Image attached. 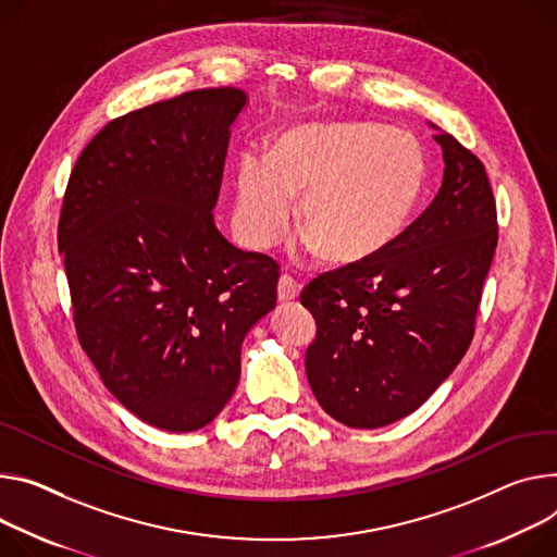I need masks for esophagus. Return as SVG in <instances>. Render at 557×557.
<instances>
[{"label": "esophagus", "instance_id": "34e87169", "mask_svg": "<svg viewBox=\"0 0 557 557\" xmlns=\"http://www.w3.org/2000/svg\"><path fill=\"white\" fill-rule=\"evenodd\" d=\"M299 295V284L290 275H282L277 282V297L280 301H290Z\"/></svg>", "mask_w": 557, "mask_h": 557}]
</instances>
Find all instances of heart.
<instances>
[{
  "instance_id": "obj_1",
  "label": "heart",
  "mask_w": 557,
  "mask_h": 557,
  "mask_svg": "<svg viewBox=\"0 0 557 557\" xmlns=\"http://www.w3.org/2000/svg\"><path fill=\"white\" fill-rule=\"evenodd\" d=\"M426 177L420 141L375 122L286 128L271 158L246 153L235 173V224L250 248H269L293 218L337 262L367 260L407 228Z\"/></svg>"
}]
</instances>
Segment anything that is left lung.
Returning <instances> with one entry per match:
<instances>
[{
    "label": "left lung",
    "instance_id": "8db88e82",
    "mask_svg": "<svg viewBox=\"0 0 557 557\" xmlns=\"http://www.w3.org/2000/svg\"><path fill=\"white\" fill-rule=\"evenodd\" d=\"M433 137L444 177L429 209L375 256L318 275L299 295L318 322L309 384L350 429H380L420 409L475 333L497 246L495 199L471 150L444 131Z\"/></svg>",
    "mask_w": 557,
    "mask_h": 557
}]
</instances>
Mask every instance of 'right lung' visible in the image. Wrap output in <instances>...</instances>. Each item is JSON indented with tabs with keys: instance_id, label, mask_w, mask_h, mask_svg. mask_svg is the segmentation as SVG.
<instances>
[{
	"instance_id": "add662e5",
	"label": "right lung",
	"mask_w": 557,
	"mask_h": 557,
	"mask_svg": "<svg viewBox=\"0 0 557 557\" xmlns=\"http://www.w3.org/2000/svg\"><path fill=\"white\" fill-rule=\"evenodd\" d=\"M246 99L199 88L109 122L64 193L58 244L79 344L131 413L171 433L226 407L244 335L277 301V262L213 222Z\"/></svg>"
}]
</instances>
